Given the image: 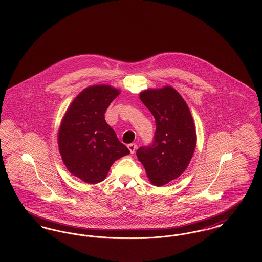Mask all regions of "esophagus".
<instances>
[{"mask_svg": "<svg viewBox=\"0 0 262 262\" xmlns=\"http://www.w3.org/2000/svg\"><path fill=\"white\" fill-rule=\"evenodd\" d=\"M127 147H128V149L130 151V153L134 154L136 152V149H137V144L136 143H130V144L127 145Z\"/></svg>", "mask_w": 262, "mask_h": 262, "instance_id": "34e87169", "label": "esophagus"}]
</instances>
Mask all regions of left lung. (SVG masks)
<instances>
[{
  "label": "left lung",
  "instance_id": "1",
  "mask_svg": "<svg viewBox=\"0 0 262 262\" xmlns=\"http://www.w3.org/2000/svg\"><path fill=\"white\" fill-rule=\"evenodd\" d=\"M139 98L153 115L156 130L149 146L137 150L152 185L161 187L185 172L196 146V132L190 111L171 86L147 89Z\"/></svg>",
  "mask_w": 262,
  "mask_h": 262
}]
</instances>
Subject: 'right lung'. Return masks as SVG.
Segmentation results:
<instances>
[{
  "label": "right lung",
  "instance_id": "1",
  "mask_svg": "<svg viewBox=\"0 0 262 262\" xmlns=\"http://www.w3.org/2000/svg\"><path fill=\"white\" fill-rule=\"evenodd\" d=\"M119 94V89L105 84L85 88L70 105L59 128L63 164L88 184L104 181L113 163L129 153L105 121L107 108Z\"/></svg>",
  "mask_w": 262,
  "mask_h": 262
}]
</instances>
